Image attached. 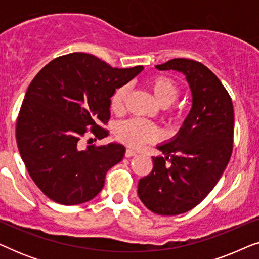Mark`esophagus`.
<instances>
[{
  "instance_id": "34e87169",
  "label": "esophagus",
  "mask_w": 259,
  "mask_h": 259,
  "mask_svg": "<svg viewBox=\"0 0 259 259\" xmlns=\"http://www.w3.org/2000/svg\"><path fill=\"white\" fill-rule=\"evenodd\" d=\"M137 154V152L132 150V148H127L126 152H125V157L126 158H131V157H134V155Z\"/></svg>"
}]
</instances>
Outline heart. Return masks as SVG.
<instances>
[{
    "label": "heart",
    "mask_w": 259,
    "mask_h": 259,
    "mask_svg": "<svg viewBox=\"0 0 259 259\" xmlns=\"http://www.w3.org/2000/svg\"><path fill=\"white\" fill-rule=\"evenodd\" d=\"M152 93L161 106H168L167 118L172 126L179 125L185 119V107L180 104H174L171 108L169 105L178 100L182 93V86L175 77L158 74L148 80ZM130 93V87L122 84L116 88L111 97V109L119 113L123 109L126 98ZM116 138L122 143L132 147H140L147 143L157 141L161 137L160 130L154 123L145 121L141 119H130L120 122L115 131Z\"/></svg>",
    "instance_id": "1"
}]
</instances>
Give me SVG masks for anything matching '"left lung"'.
<instances>
[{
  "instance_id": "8db88e82",
  "label": "left lung",
  "mask_w": 259,
  "mask_h": 259,
  "mask_svg": "<svg viewBox=\"0 0 259 259\" xmlns=\"http://www.w3.org/2000/svg\"><path fill=\"white\" fill-rule=\"evenodd\" d=\"M186 75L192 109L183 128L168 144L158 146L150 175L139 180L138 194L154 213L176 215L197 206L211 192L229 164L233 148V105L221 80L192 59H172L155 66Z\"/></svg>"
}]
</instances>
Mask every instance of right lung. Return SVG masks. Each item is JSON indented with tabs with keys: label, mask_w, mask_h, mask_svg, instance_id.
Here are the masks:
<instances>
[{
	"label": "right lung",
	"mask_w": 259,
	"mask_h": 259,
	"mask_svg": "<svg viewBox=\"0 0 259 259\" xmlns=\"http://www.w3.org/2000/svg\"><path fill=\"white\" fill-rule=\"evenodd\" d=\"M143 66L115 68L97 56L70 53L52 60L36 74L16 120L21 158L36 186L55 203L77 205L93 199L106 173L122 160L120 144L90 145L92 133L107 136L111 97ZM91 140V139H90Z\"/></svg>",
	"instance_id": "right-lung-1"
}]
</instances>
